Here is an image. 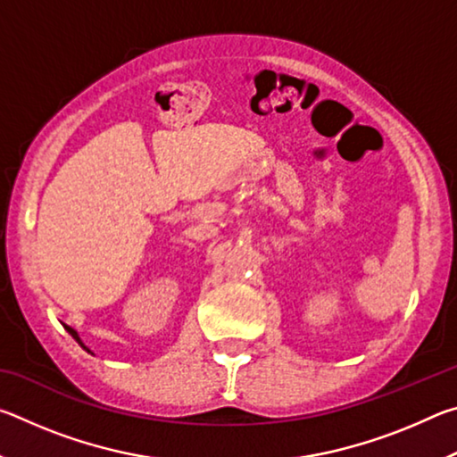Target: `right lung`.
<instances>
[{"label":"right lung","instance_id":"add662e5","mask_svg":"<svg viewBox=\"0 0 457 457\" xmlns=\"http://www.w3.org/2000/svg\"><path fill=\"white\" fill-rule=\"evenodd\" d=\"M66 330H68V332H71V335H72V337L76 338V343H79V345L82 346V349H84V351H88V349H87V346H84V343H82V340H80V337H79V332H76V330H74V328H71V327H66ZM88 353H90V351H88Z\"/></svg>","mask_w":457,"mask_h":457}]
</instances>
